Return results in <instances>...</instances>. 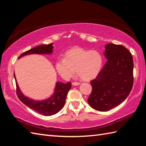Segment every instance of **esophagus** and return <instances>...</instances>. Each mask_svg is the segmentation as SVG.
<instances>
[{
  "label": "esophagus",
  "mask_w": 146,
  "mask_h": 146,
  "mask_svg": "<svg viewBox=\"0 0 146 146\" xmlns=\"http://www.w3.org/2000/svg\"><path fill=\"white\" fill-rule=\"evenodd\" d=\"M80 84V82H73V83H72V85H75V86H76V85H79Z\"/></svg>",
  "instance_id": "1"
}]
</instances>
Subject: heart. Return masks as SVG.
I'll list each match as a JSON object with an SVG mask.
<instances>
[{"instance_id":"1","label":"heart","mask_w":146,"mask_h":146,"mask_svg":"<svg viewBox=\"0 0 146 146\" xmlns=\"http://www.w3.org/2000/svg\"><path fill=\"white\" fill-rule=\"evenodd\" d=\"M102 63V57L98 51L76 48L65 52L64 59H58L55 67L64 80H68L72 77L75 70L82 80H90L100 72Z\"/></svg>"}]
</instances>
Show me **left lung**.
<instances>
[{
  "mask_svg": "<svg viewBox=\"0 0 146 146\" xmlns=\"http://www.w3.org/2000/svg\"><path fill=\"white\" fill-rule=\"evenodd\" d=\"M104 55L108 61L90 82L92 91L88 98L90 106L100 111L109 110L124 101L134 84V62L127 49L111 43L105 46Z\"/></svg>",
  "mask_w": 146,
  "mask_h": 146,
  "instance_id": "left-lung-1",
  "label": "left lung"
}]
</instances>
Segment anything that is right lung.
Listing matches in <instances>:
<instances>
[{
  "label": "right lung",
  "mask_w": 146,
  "mask_h": 146,
  "mask_svg": "<svg viewBox=\"0 0 146 146\" xmlns=\"http://www.w3.org/2000/svg\"><path fill=\"white\" fill-rule=\"evenodd\" d=\"M52 49H53L52 43L47 45L42 44L38 46L23 52L19 56L18 59L25 55L31 54H51L52 52ZM14 76L16 81L14 73ZM15 84H16V94L19 99L26 106L36 111V112L44 115L45 116H50L56 114L61 110V108L64 107L68 92L71 87V83L70 82L66 83L57 82L54 94L50 98L45 100L38 101L25 97L22 94L17 82H15Z\"/></svg>",
  "instance_id": "obj_1"
}]
</instances>
